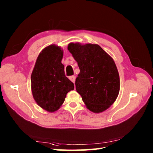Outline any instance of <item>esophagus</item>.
Masks as SVG:
<instances>
[{"instance_id":"esophagus-1","label":"esophagus","mask_w":153,"mask_h":153,"mask_svg":"<svg viewBox=\"0 0 153 153\" xmlns=\"http://www.w3.org/2000/svg\"><path fill=\"white\" fill-rule=\"evenodd\" d=\"M69 79L70 80H71L72 82H75V81H76V76H69Z\"/></svg>"}]
</instances>
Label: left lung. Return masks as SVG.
<instances>
[{"instance_id": "8db88e82", "label": "left lung", "mask_w": 153, "mask_h": 153, "mask_svg": "<svg viewBox=\"0 0 153 153\" xmlns=\"http://www.w3.org/2000/svg\"><path fill=\"white\" fill-rule=\"evenodd\" d=\"M68 50L80 70L76 88L87 108L94 113L107 110L120 91L119 74L114 60L97 44L71 43Z\"/></svg>"}]
</instances>
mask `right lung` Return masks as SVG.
<instances>
[{"label": "right lung", "mask_w": 153, "mask_h": 153, "mask_svg": "<svg viewBox=\"0 0 153 153\" xmlns=\"http://www.w3.org/2000/svg\"><path fill=\"white\" fill-rule=\"evenodd\" d=\"M62 56L60 47L48 46L38 56L31 75L33 97L41 108L50 112L59 109L68 92L74 89V83L65 76Z\"/></svg>", "instance_id": "obj_1"}]
</instances>
